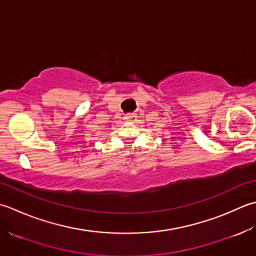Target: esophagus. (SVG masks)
<instances>
[{
	"mask_svg": "<svg viewBox=\"0 0 256 256\" xmlns=\"http://www.w3.org/2000/svg\"><path fill=\"white\" fill-rule=\"evenodd\" d=\"M124 120L127 122H134L137 120V114H127L126 116L124 117Z\"/></svg>",
	"mask_w": 256,
	"mask_h": 256,
	"instance_id": "34e87169",
	"label": "esophagus"
}]
</instances>
